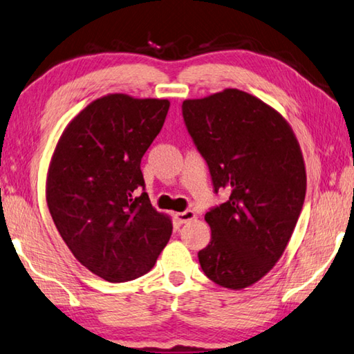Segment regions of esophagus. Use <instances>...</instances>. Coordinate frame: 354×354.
Instances as JSON below:
<instances>
[{"mask_svg":"<svg viewBox=\"0 0 354 354\" xmlns=\"http://www.w3.org/2000/svg\"><path fill=\"white\" fill-rule=\"evenodd\" d=\"M176 219H178L181 224H185V223H189V221L196 219V213L193 212V210L179 212V213H176Z\"/></svg>","mask_w":354,"mask_h":354,"instance_id":"esophagus-1","label":"esophagus"}]
</instances>
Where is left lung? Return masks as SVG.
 <instances>
[{
    "label": "left lung",
    "instance_id": "8db88e82",
    "mask_svg": "<svg viewBox=\"0 0 354 354\" xmlns=\"http://www.w3.org/2000/svg\"><path fill=\"white\" fill-rule=\"evenodd\" d=\"M189 133L209 164L214 192H230L205 213L209 245L198 253L207 278L242 290L286 252L307 190L301 145L278 110L239 88L185 100Z\"/></svg>",
    "mask_w": 354,
    "mask_h": 354
}]
</instances>
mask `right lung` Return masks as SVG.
<instances>
[{
	"label": "right lung",
	"mask_w": 354,
	"mask_h": 354,
	"mask_svg": "<svg viewBox=\"0 0 354 354\" xmlns=\"http://www.w3.org/2000/svg\"><path fill=\"white\" fill-rule=\"evenodd\" d=\"M169 100L109 93L62 131L48 162L46 201L68 250L109 282L153 268L171 236V218L150 204L141 158L161 131Z\"/></svg>",
	"instance_id": "right-lung-1"
}]
</instances>
